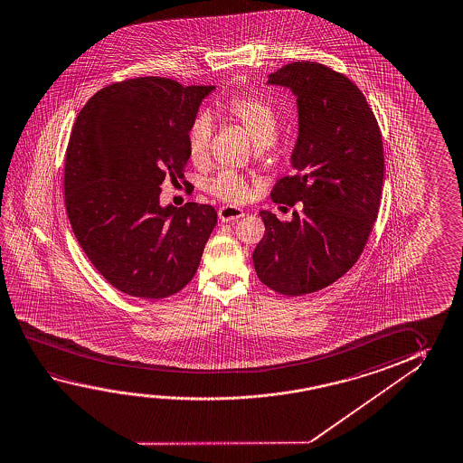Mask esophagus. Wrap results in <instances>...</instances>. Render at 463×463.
<instances>
[{"instance_id": "obj_1", "label": "esophagus", "mask_w": 463, "mask_h": 463, "mask_svg": "<svg viewBox=\"0 0 463 463\" xmlns=\"http://www.w3.org/2000/svg\"><path fill=\"white\" fill-rule=\"evenodd\" d=\"M218 216H220V220L222 221V222H232V221L242 218L243 212L241 208H237V206H221Z\"/></svg>"}]
</instances>
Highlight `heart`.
Here are the masks:
<instances>
[{"label":"heart","mask_w":463,"mask_h":463,"mask_svg":"<svg viewBox=\"0 0 463 463\" xmlns=\"http://www.w3.org/2000/svg\"><path fill=\"white\" fill-rule=\"evenodd\" d=\"M221 113L239 124L257 146H269L278 136V114L266 99L255 95H241L229 99ZM213 121L210 114L200 113L187 130V146L194 163H203L212 140ZM214 197L229 203H241L250 195V187L243 175L234 171H221L208 183Z\"/></svg>","instance_id":"1"}]
</instances>
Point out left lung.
Listing matches in <instances>:
<instances>
[{"mask_svg":"<svg viewBox=\"0 0 463 463\" xmlns=\"http://www.w3.org/2000/svg\"><path fill=\"white\" fill-rule=\"evenodd\" d=\"M268 84L292 90L298 108L294 175L274 185L292 221L260 212L265 235L253 251L258 279L282 296L331 286L355 265L378 218L384 152L378 121L349 77L315 61L286 64Z\"/></svg>","mask_w":463,"mask_h":463,"instance_id":"left-lung-1","label":"left lung"}]
</instances>
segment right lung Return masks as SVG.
Here are the masks:
<instances>
[{
  "label": "right lung",
  "mask_w": 463,
  "mask_h": 463,
  "mask_svg": "<svg viewBox=\"0 0 463 463\" xmlns=\"http://www.w3.org/2000/svg\"><path fill=\"white\" fill-rule=\"evenodd\" d=\"M213 85L137 77L108 85L77 116L64 163L71 228L99 273L124 294L175 296L197 273L218 222L212 205H159L184 177L187 130Z\"/></svg>",
  "instance_id": "1"
}]
</instances>
